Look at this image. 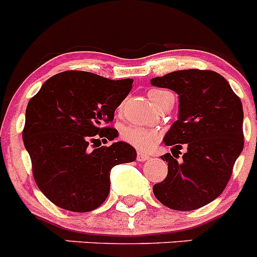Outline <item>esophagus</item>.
<instances>
[{"instance_id":"1","label":"esophagus","mask_w":257,"mask_h":257,"mask_svg":"<svg viewBox=\"0 0 257 257\" xmlns=\"http://www.w3.org/2000/svg\"><path fill=\"white\" fill-rule=\"evenodd\" d=\"M151 157L148 156V154H145V153H142V152H139L138 153V157H136V160L139 161V162H144V161H148Z\"/></svg>"}]
</instances>
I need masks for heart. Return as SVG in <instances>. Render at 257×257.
I'll return each instance as SVG.
<instances>
[{"label":"heart","instance_id":"heart-1","mask_svg":"<svg viewBox=\"0 0 257 257\" xmlns=\"http://www.w3.org/2000/svg\"><path fill=\"white\" fill-rule=\"evenodd\" d=\"M169 95V91L152 90V91H149L148 96L152 104L156 108H160ZM118 112H122V105H119ZM121 138L127 144L133 145V147L140 149V151H147V149L152 148L154 143L157 142V139H158V133L154 130L145 128V127L136 126V124H128V126H124L121 130Z\"/></svg>","mask_w":257,"mask_h":257}]
</instances>
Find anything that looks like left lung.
Segmentation results:
<instances>
[{
  "mask_svg": "<svg viewBox=\"0 0 257 257\" xmlns=\"http://www.w3.org/2000/svg\"><path fill=\"white\" fill-rule=\"evenodd\" d=\"M151 83L179 95V118L163 143L176 152L187 148L181 161L174 153L161 157L169 172L153 187L154 196L172 210H197L224 192L243 149L242 103L213 70H176Z\"/></svg>",
  "mask_w": 257,
  "mask_h": 257,
  "instance_id": "1",
  "label": "left lung"
}]
</instances>
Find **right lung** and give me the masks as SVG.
Listing matches in <instances>:
<instances>
[{"label": "right lung", "instance_id": "obj_1", "mask_svg": "<svg viewBox=\"0 0 257 257\" xmlns=\"http://www.w3.org/2000/svg\"><path fill=\"white\" fill-rule=\"evenodd\" d=\"M133 82L67 70L47 79L29 100L23 142L37 187L58 207L73 212L97 208L109 194L110 170L135 161L136 151L127 143L96 145L99 139L118 136L109 124Z\"/></svg>", "mask_w": 257, "mask_h": 257}]
</instances>
